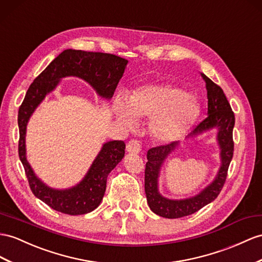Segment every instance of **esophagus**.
I'll list each match as a JSON object with an SVG mask.
<instances>
[{"mask_svg":"<svg viewBox=\"0 0 262 262\" xmlns=\"http://www.w3.org/2000/svg\"><path fill=\"white\" fill-rule=\"evenodd\" d=\"M126 150L129 154H138L142 150V144L138 139H130L126 145Z\"/></svg>","mask_w":262,"mask_h":262,"instance_id":"1","label":"esophagus"}]
</instances>
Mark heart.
Returning a JSON list of instances; mask_svg holds the SVG:
<instances>
[{"label": "heart", "instance_id": "heart-1", "mask_svg": "<svg viewBox=\"0 0 262 262\" xmlns=\"http://www.w3.org/2000/svg\"><path fill=\"white\" fill-rule=\"evenodd\" d=\"M115 112L127 127L135 126L136 118H152L151 135L160 142L182 137L196 122L198 103L185 90L171 84L146 85L132 93L128 100L117 98Z\"/></svg>", "mask_w": 262, "mask_h": 262}]
</instances>
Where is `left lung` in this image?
Returning <instances> with one entry per match:
<instances>
[{"mask_svg":"<svg viewBox=\"0 0 262 262\" xmlns=\"http://www.w3.org/2000/svg\"><path fill=\"white\" fill-rule=\"evenodd\" d=\"M205 80L208 98V116L195 127L190 136L199 135L210 128H218V143L221 149V167L214 182L208 186L196 197L184 200H169L160 196L157 189L159 168L165 158L175 149L177 143H169L152 147L147 151L145 167V192L150 209L160 217L176 219L189 216L210 204L218 197L226 183L230 162L233 156L232 130L234 126V114L221 87L201 73Z\"/></svg>","mask_w":262,"mask_h":262,"instance_id":"left-lung-1","label":"left lung"}]
</instances>
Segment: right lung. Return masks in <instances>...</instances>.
Listing matches in <instances>:
<instances>
[{
  "instance_id": "add662e5",
  "label": "right lung",
  "mask_w": 262,
  "mask_h": 262,
  "mask_svg": "<svg viewBox=\"0 0 262 262\" xmlns=\"http://www.w3.org/2000/svg\"><path fill=\"white\" fill-rule=\"evenodd\" d=\"M127 59L99 52L66 50L34 79L18 110V156L34 196L52 209L66 214H84L93 211L102 201L108 173L125 155L123 140L106 143L94 160L87 175L77 186L66 190H54L45 186L33 172L25 157V132L32 113L45 95L55 89L65 76H77L89 82L100 96L111 98L122 78Z\"/></svg>"
}]
</instances>
